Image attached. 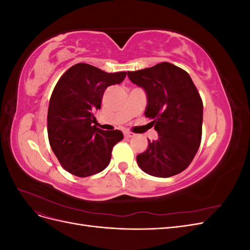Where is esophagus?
I'll list each match as a JSON object with an SVG mask.
<instances>
[{"label":"esophagus","instance_id":"obj_1","mask_svg":"<svg viewBox=\"0 0 250 250\" xmlns=\"http://www.w3.org/2000/svg\"><path fill=\"white\" fill-rule=\"evenodd\" d=\"M134 133H132V132H129V131H124V137L125 138H132V137H134Z\"/></svg>","mask_w":250,"mask_h":250}]
</instances>
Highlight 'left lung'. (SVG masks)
I'll list each match as a JSON object with an SVG mask.
<instances>
[{"label": "left lung", "mask_w": 250, "mask_h": 250, "mask_svg": "<svg viewBox=\"0 0 250 250\" xmlns=\"http://www.w3.org/2000/svg\"><path fill=\"white\" fill-rule=\"evenodd\" d=\"M145 90V116L153 120L158 138L137 156L139 167L151 176L171 177L183 172L197 153L201 142L203 104L186 71L170 62L127 72Z\"/></svg>", "instance_id": "left-lung-1"}]
</instances>
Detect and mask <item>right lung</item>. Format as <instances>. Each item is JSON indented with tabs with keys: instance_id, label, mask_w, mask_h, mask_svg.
Returning a JSON list of instances; mask_svg holds the SVG:
<instances>
[{
	"instance_id": "obj_1",
	"label": "right lung",
	"mask_w": 250,
	"mask_h": 250,
	"mask_svg": "<svg viewBox=\"0 0 250 250\" xmlns=\"http://www.w3.org/2000/svg\"><path fill=\"white\" fill-rule=\"evenodd\" d=\"M125 77L126 72L106 73L77 63L58 80L49 102L48 135L53 152L73 175H94L109 165L111 150L123 133L97 128L94 112L101 107L105 89Z\"/></svg>"
}]
</instances>
